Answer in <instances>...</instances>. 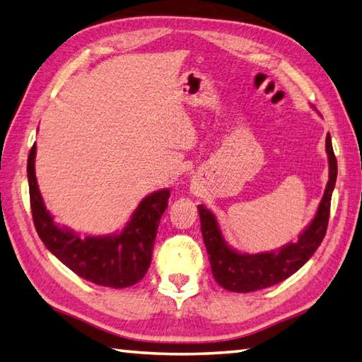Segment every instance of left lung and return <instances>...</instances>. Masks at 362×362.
Instances as JSON below:
<instances>
[{"instance_id":"1","label":"left lung","mask_w":362,"mask_h":362,"mask_svg":"<svg viewBox=\"0 0 362 362\" xmlns=\"http://www.w3.org/2000/svg\"><path fill=\"white\" fill-rule=\"evenodd\" d=\"M327 154L329 180L315 217L306 230L298 235L297 242H289L278 252H264L256 255L235 252L226 243L216 216L209 209H206L203 204H198L202 234L204 247L209 255L212 275L223 289L243 293L265 289V287L281 283L303 267L309 257L319 248L327 234L331 195H333L337 178V160L329 134L327 136Z\"/></svg>"}]
</instances>
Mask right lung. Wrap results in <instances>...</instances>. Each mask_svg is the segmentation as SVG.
Instances as JSON below:
<instances>
[{
  "mask_svg": "<svg viewBox=\"0 0 362 362\" xmlns=\"http://www.w3.org/2000/svg\"><path fill=\"white\" fill-rule=\"evenodd\" d=\"M28 182L37 234L71 272L87 281L115 289L136 284L145 276L170 190L162 189L145 197L122 233L81 238L69 228L56 225L47 211L35 178V144L28 158Z\"/></svg>",
  "mask_w": 362,
  "mask_h": 362,
  "instance_id": "1",
  "label": "right lung"
}]
</instances>
